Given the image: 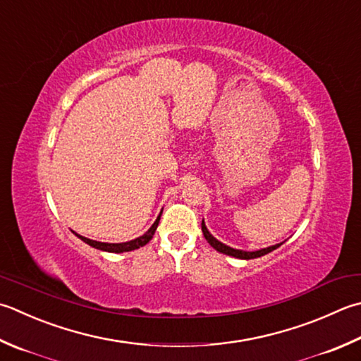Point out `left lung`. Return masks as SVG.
Masks as SVG:
<instances>
[{"label":"left lung","mask_w":361,"mask_h":361,"mask_svg":"<svg viewBox=\"0 0 361 361\" xmlns=\"http://www.w3.org/2000/svg\"><path fill=\"white\" fill-rule=\"evenodd\" d=\"M202 231H203V236L207 241L209 243V245L213 247V249H216L217 252L221 253H225V255H230V257H235V258H241V259H252V258H258V257H263L266 255V253H269L272 250L277 249V247H280L281 244H275V245H271V247H266V249H261V250H255V252H245V250H238V249H233V247H228L222 244L221 241H217V239L211 235V233L208 231L207 225H204V222L202 221Z\"/></svg>","instance_id":"obj_1"}]
</instances>
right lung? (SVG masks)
I'll return each instance as SVG.
<instances>
[{
  "label": "right lung",
  "instance_id": "add662e5",
  "mask_svg": "<svg viewBox=\"0 0 361 361\" xmlns=\"http://www.w3.org/2000/svg\"><path fill=\"white\" fill-rule=\"evenodd\" d=\"M162 214V211H161ZM161 214L158 216L157 221H154V224L152 225L150 228H148V231H145L142 236H139L136 239H133V241H128V243H120V244H109V243H98V241H94V239H87L84 238L81 235H76L78 238L81 239V241H84L86 244H89L90 247H95V249L98 250H103V252H111V253H123V252H131V250H136L139 249V247H144L150 239L153 238L154 231H157L158 228V224H159V219H161Z\"/></svg>",
  "mask_w": 361,
  "mask_h": 361
}]
</instances>
